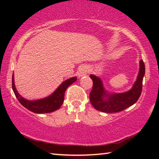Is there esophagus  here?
<instances>
[{
	"label": "esophagus",
	"mask_w": 159,
	"mask_h": 159,
	"mask_svg": "<svg viewBox=\"0 0 159 159\" xmlns=\"http://www.w3.org/2000/svg\"><path fill=\"white\" fill-rule=\"evenodd\" d=\"M88 70L89 69H88V67L87 66H80L77 71L78 76L80 78L85 76V75L88 73Z\"/></svg>",
	"instance_id": "34e87169"
}]
</instances>
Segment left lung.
<instances>
[{
    "instance_id": "1",
    "label": "left lung",
    "mask_w": 159,
    "mask_h": 159,
    "mask_svg": "<svg viewBox=\"0 0 159 159\" xmlns=\"http://www.w3.org/2000/svg\"><path fill=\"white\" fill-rule=\"evenodd\" d=\"M144 74V64L141 60L139 73L133 87L128 91L118 93L109 92L100 78L90 74V77L93 81V90L90 93L91 104L97 110L105 113L119 112L133 105L140 97Z\"/></svg>"
}]
</instances>
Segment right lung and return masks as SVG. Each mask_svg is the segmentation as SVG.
I'll use <instances>...</instances> for the list:
<instances>
[{"mask_svg": "<svg viewBox=\"0 0 159 159\" xmlns=\"http://www.w3.org/2000/svg\"><path fill=\"white\" fill-rule=\"evenodd\" d=\"M76 77H72L64 80L51 95L47 98L36 99V100H29L20 95L15 88L14 74L12 75V85L13 92L22 106L36 114H46V113L55 111L60 108L64 102V93L66 90L69 85L76 82Z\"/></svg>", "mask_w": 159, "mask_h": 159, "instance_id": "right-lung-1", "label": "right lung"}]
</instances>
